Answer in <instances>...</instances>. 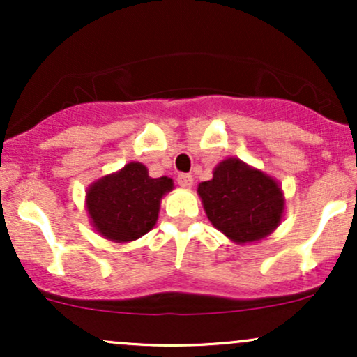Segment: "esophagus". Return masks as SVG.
<instances>
[{"mask_svg":"<svg viewBox=\"0 0 357 357\" xmlns=\"http://www.w3.org/2000/svg\"><path fill=\"white\" fill-rule=\"evenodd\" d=\"M178 184L181 188H191L192 186V176L191 174H186V173L179 174L178 176Z\"/></svg>","mask_w":357,"mask_h":357,"instance_id":"obj_1","label":"esophagus"}]
</instances>
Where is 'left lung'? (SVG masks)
<instances>
[{"instance_id":"1","label":"left lung","mask_w":357,"mask_h":357,"mask_svg":"<svg viewBox=\"0 0 357 357\" xmlns=\"http://www.w3.org/2000/svg\"><path fill=\"white\" fill-rule=\"evenodd\" d=\"M204 211L213 227L236 243L265 238L278 227L284 198L278 184L240 159H227L199 183Z\"/></svg>"}]
</instances>
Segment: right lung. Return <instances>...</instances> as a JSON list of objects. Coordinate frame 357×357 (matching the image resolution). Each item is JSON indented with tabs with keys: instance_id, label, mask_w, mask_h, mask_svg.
<instances>
[{
	"instance_id": "right-lung-1",
	"label": "right lung",
	"mask_w": 357,
	"mask_h": 357,
	"mask_svg": "<svg viewBox=\"0 0 357 357\" xmlns=\"http://www.w3.org/2000/svg\"><path fill=\"white\" fill-rule=\"evenodd\" d=\"M173 190V179L151 178L146 166L130 162L105 176L87 191V210L93 227L105 238L130 241L155 225L162 195Z\"/></svg>"
}]
</instances>
